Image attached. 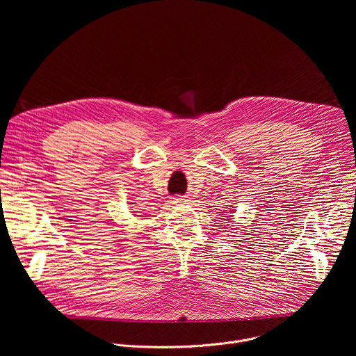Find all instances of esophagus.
Instances as JSON below:
<instances>
[{
    "label": "esophagus",
    "mask_w": 356,
    "mask_h": 356,
    "mask_svg": "<svg viewBox=\"0 0 356 356\" xmlns=\"http://www.w3.org/2000/svg\"><path fill=\"white\" fill-rule=\"evenodd\" d=\"M188 200H187V197L186 195H177V197H175L173 198V202L175 204H186Z\"/></svg>",
    "instance_id": "1"
}]
</instances>
